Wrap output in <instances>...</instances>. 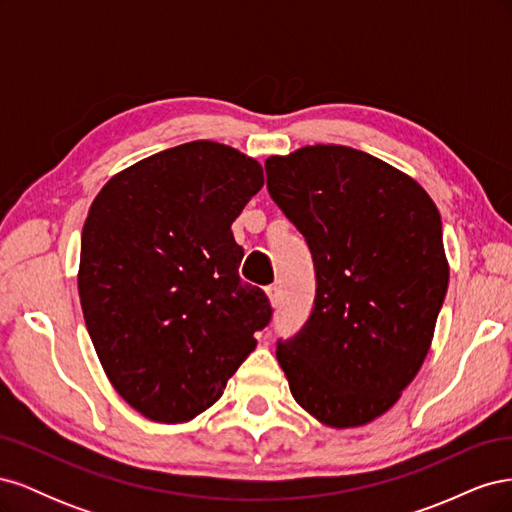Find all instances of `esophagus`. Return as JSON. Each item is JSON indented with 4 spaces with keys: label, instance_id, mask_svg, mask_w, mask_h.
Returning a JSON list of instances; mask_svg holds the SVG:
<instances>
[{
    "label": "esophagus",
    "instance_id": "esophagus-1",
    "mask_svg": "<svg viewBox=\"0 0 512 512\" xmlns=\"http://www.w3.org/2000/svg\"><path fill=\"white\" fill-rule=\"evenodd\" d=\"M267 297H269V301H271V305L273 307H277V305H280V297H282V294H280V286H267Z\"/></svg>",
    "mask_w": 512,
    "mask_h": 512
}]
</instances>
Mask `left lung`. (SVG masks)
<instances>
[{"label":"left lung","instance_id":"left-lung-1","mask_svg":"<svg viewBox=\"0 0 512 512\" xmlns=\"http://www.w3.org/2000/svg\"><path fill=\"white\" fill-rule=\"evenodd\" d=\"M265 170L316 273L312 314L275 356L318 421L365 425L395 404L431 346L448 288L438 207L414 179L352 147H303Z\"/></svg>","mask_w":512,"mask_h":512}]
</instances>
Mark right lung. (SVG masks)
<instances>
[{"label":"right lung","mask_w":512,"mask_h":512,"mask_svg":"<svg viewBox=\"0 0 512 512\" xmlns=\"http://www.w3.org/2000/svg\"><path fill=\"white\" fill-rule=\"evenodd\" d=\"M262 166L192 141L108 181L83 226L79 297L117 393L158 423L207 410L256 348L273 307L239 277L232 222L260 192Z\"/></svg>","instance_id":"add662e5"}]
</instances>
